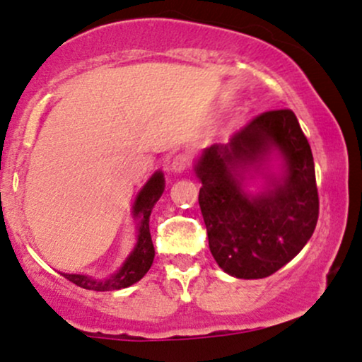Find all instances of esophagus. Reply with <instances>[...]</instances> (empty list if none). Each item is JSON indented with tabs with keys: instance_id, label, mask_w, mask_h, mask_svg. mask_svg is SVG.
<instances>
[{
	"instance_id": "obj_1",
	"label": "esophagus",
	"mask_w": 362,
	"mask_h": 362,
	"mask_svg": "<svg viewBox=\"0 0 362 362\" xmlns=\"http://www.w3.org/2000/svg\"><path fill=\"white\" fill-rule=\"evenodd\" d=\"M190 163V157L187 153H177L172 160V172L173 173H182L187 170Z\"/></svg>"
}]
</instances>
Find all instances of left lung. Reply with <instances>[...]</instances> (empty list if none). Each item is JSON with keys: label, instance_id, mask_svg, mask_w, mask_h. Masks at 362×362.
<instances>
[{"label": "left lung", "instance_id": "1", "mask_svg": "<svg viewBox=\"0 0 362 362\" xmlns=\"http://www.w3.org/2000/svg\"><path fill=\"white\" fill-rule=\"evenodd\" d=\"M199 204L209 247L223 272L264 279L291 262L319 217L314 158L292 110L255 117L197 158ZM255 177L264 184L249 191Z\"/></svg>", "mask_w": 362, "mask_h": 362}]
</instances>
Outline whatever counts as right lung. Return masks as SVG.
Here are the masks:
<instances>
[{
  "instance_id": "right-lung-1",
  "label": "right lung",
  "mask_w": 362,
  "mask_h": 362,
  "mask_svg": "<svg viewBox=\"0 0 362 362\" xmlns=\"http://www.w3.org/2000/svg\"><path fill=\"white\" fill-rule=\"evenodd\" d=\"M163 190H165V178H163L162 170H157L148 178L147 184L141 187L139 194H136L134 207H132V217H134L136 228H139L136 244L115 274H112L107 279H102V281L86 276V274H62V276L66 277L73 284H76V286L83 287V289L97 292L120 291L139 282L148 272V269L152 267L155 257L148 222L153 205L162 197Z\"/></svg>"
}]
</instances>
